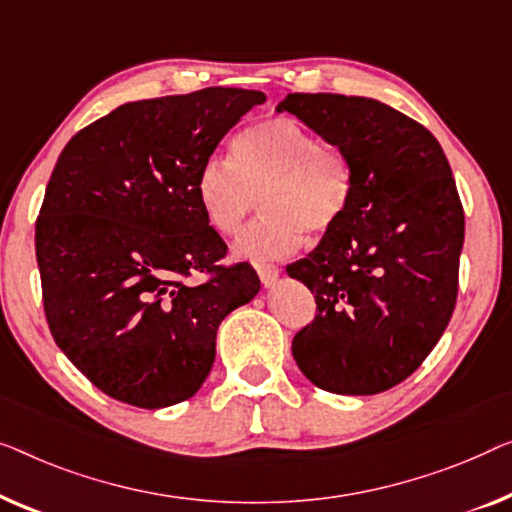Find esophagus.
<instances>
[{
  "label": "esophagus",
  "instance_id": "34e87169",
  "mask_svg": "<svg viewBox=\"0 0 512 512\" xmlns=\"http://www.w3.org/2000/svg\"><path fill=\"white\" fill-rule=\"evenodd\" d=\"M257 273H259V280H262V285L271 287L278 280L280 269L276 264H257Z\"/></svg>",
  "mask_w": 512,
  "mask_h": 512
}]
</instances>
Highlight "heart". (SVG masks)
<instances>
[{
	"label": "heart",
	"instance_id": "obj_1",
	"mask_svg": "<svg viewBox=\"0 0 512 512\" xmlns=\"http://www.w3.org/2000/svg\"><path fill=\"white\" fill-rule=\"evenodd\" d=\"M234 160L211 157L197 178L208 225L232 236L255 208L262 215L234 241V255L262 264L297 253L306 239L341 225L352 201V174L336 150L320 146L292 118L262 120L234 143Z\"/></svg>",
	"mask_w": 512,
	"mask_h": 512
}]
</instances>
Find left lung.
Segmentation results:
<instances>
[{
    "label": "left lung",
    "mask_w": 512,
    "mask_h": 512,
    "mask_svg": "<svg viewBox=\"0 0 512 512\" xmlns=\"http://www.w3.org/2000/svg\"><path fill=\"white\" fill-rule=\"evenodd\" d=\"M276 111L336 146L352 174L341 225L287 266L318 304L294 362L320 390L385 392L427 359L455 311L464 208L448 157L378 99L294 92Z\"/></svg>",
    "instance_id": "1"
}]
</instances>
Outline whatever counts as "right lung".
<instances>
[{"label": "right lung", "instance_id": "obj_1", "mask_svg": "<svg viewBox=\"0 0 512 512\" xmlns=\"http://www.w3.org/2000/svg\"><path fill=\"white\" fill-rule=\"evenodd\" d=\"M264 92L206 88L122 104L57 157L37 220L43 311L57 348L104 394L136 408L194 397L215 336L255 299L248 262L218 266L197 178ZM211 272L201 286L182 280Z\"/></svg>", "mask_w": 512, "mask_h": 512}]
</instances>
